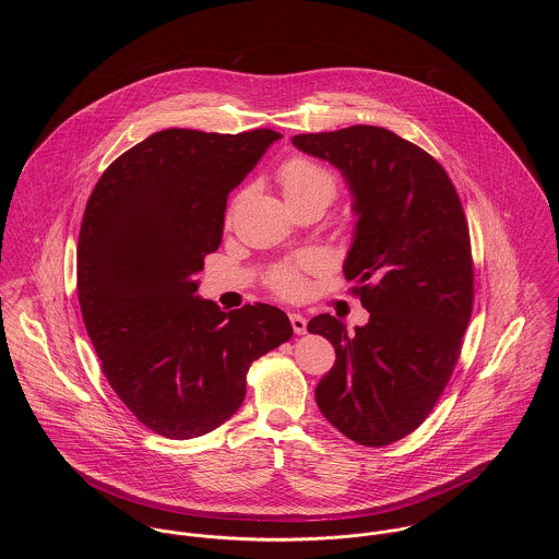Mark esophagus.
Returning a JSON list of instances; mask_svg holds the SVG:
<instances>
[{
    "mask_svg": "<svg viewBox=\"0 0 559 559\" xmlns=\"http://www.w3.org/2000/svg\"><path fill=\"white\" fill-rule=\"evenodd\" d=\"M290 324L297 335H304L308 331V320L304 319L301 314H290Z\"/></svg>",
    "mask_w": 559,
    "mask_h": 559,
    "instance_id": "obj_1",
    "label": "esophagus"
}]
</instances>
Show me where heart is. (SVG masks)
Wrapping results in <instances>:
<instances>
[{"instance_id": "1", "label": "heart", "mask_w": 559, "mask_h": 559, "mask_svg": "<svg viewBox=\"0 0 559 559\" xmlns=\"http://www.w3.org/2000/svg\"><path fill=\"white\" fill-rule=\"evenodd\" d=\"M277 180L282 185V191L290 206H301L310 202H320L329 204L337 191V174L322 165L320 160L306 157V155H293L284 160L277 169ZM242 193H239L230 209L226 219L233 222L237 209H239ZM324 264V258L320 253H301L293 260L275 264L266 277L264 284L271 293H275L282 299H299L308 293V273L317 271Z\"/></svg>"}]
</instances>
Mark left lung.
Instances as JSON below:
<instances>
[{
  "mask_svg": "<svg viewBox=\"0 0 559 559\" xmlns=\"http://www.w3.org/2000/svg\"><path fill=\"white\" fill-rule=\"evenodd\" d=\"M293 144L333 163L355 195L344 275L370 312L355 333L329 314L308 322L335 348L320 413L359 445H390L430 415L461 357L474 310L467 217L443 165L383 127L301 133Z\"/></svg>",
  "mask_w": 559,
  "mask_h": 559,
  "instance_id": "left-lung-1",
  "label": "left lung"
}]
</instances>
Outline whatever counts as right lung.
<instances>
[{"label":"right lung","instance_id":"1","mask_svg":"<svg viewBox=\"0 0 559 559\" xmlns=\"http://www.w3.org/2000/svg\"><path fill=\"white\" fill-rule=\"evenodd\" d=\"M282 135L167 129L98 178L78 242L81 317L118 399L167 439L202 437L237 413L249 366L293 337L253 304L224 312L195 297L219 249L228 193Z\"/></svg>","mask_w":559,"mask_h":559}]
</instances>
